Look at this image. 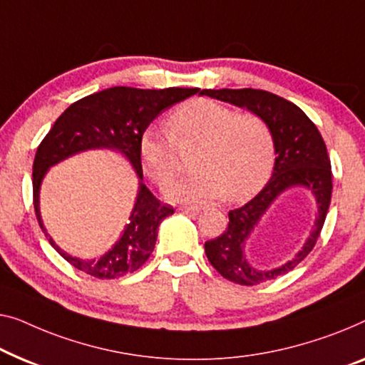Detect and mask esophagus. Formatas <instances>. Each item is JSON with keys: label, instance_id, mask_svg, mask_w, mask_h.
I'll return each mask as SVG.
<instances>
[{"label": "esophagus", "instance_id": "esophagus-1", "mask_svg": "<svg viewBox=\"0 0 365 365\" xmlns=\"http://www.w3.org/2000/svg\"><path fill=\"white\" fill-rule=\"evenodd\" d=\"M181 210L186 214H199L200 207H197V205H184V207H181Z\"/></svg>", "mask_w": 365, "mask_h": 365}]
</instances>
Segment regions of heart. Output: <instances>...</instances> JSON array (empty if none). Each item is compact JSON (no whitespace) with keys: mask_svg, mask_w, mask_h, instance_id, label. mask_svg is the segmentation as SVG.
Returning <instances> with one entry per match:
<instances>
[{"mask_svg":"<svg viewBox=\"0 0 365 365\" xmlns=\"http://www.w3.org/2000/svg\"><path fill=\"white\" fill-rule=\"evenodd\" d=\"M170 130L150 126L140 140L145 171L158 186L179 173L178 145L200 141L194 160L195 171L166 189L181 202H209L229 197L247 200L265 186L273 170L274 143L270 126L255 113L209 98H194L170 117Z\"/></svg>","mask_w":365,"mask_h":365,"instance_id":"obj_1","label":"heart"}]
</instances>
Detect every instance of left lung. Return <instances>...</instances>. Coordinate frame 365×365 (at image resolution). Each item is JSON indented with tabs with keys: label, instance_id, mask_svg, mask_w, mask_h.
Returning a JSON list of instances; mask_svg holds the SVG:
<instances>
[{
	"label": "left lung",
	"instance_id": "8db88e82",
	"mask_svg": "<svg viewBox=\"0 0 365 365\" xmlns=\"http://www.w3.org/2000/svg\"><path fill=\"white\" fill-rule=\"evenodd\" d=\"M200 95L234 103L262 117L272 130L277 155L267 186L245 205L230 210L229 225L224 234L204 244L210 265L224 278L245 287L260 284L292 272L314 248L331 204L332 173L323 136L303 110L272 92L258 88H205ZM293 185H304L315 194L319 202L315 229L294 259L282 267L262 271L246 260L245 247L251 230L272 200Z\"/></svg>",
	"mask_w": 365,
	"mask_h": 365
}]
</instances>
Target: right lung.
<instances>
[{"mask_svg": "<svg viewBox=\"0 0 365 365\" xmlns=\"http://www.w3.org/2000/svg\"><path fill=\"white\" fill-rule=\"evenodd\" d=\"M197 92L199 88L179 87L163 91H143L133 87L107 88L73 102L41 141L33 165V202L36 217L44 232L39 214V189L47 170L59 161L86 150L110 148L128 158L140 178L138 197L131 210L128 225L125 227L120 240L105 255L97 260L72 257L61 250L49 237V244L77 270L100 279H112L136 272L150 258L155 250L158 227L163 219L174 214V209L156 199L143 184L141 135L163 110Z\"/></svg>", "mask_w": 365, "mask_h": 365, "instance_id": "add662e5", "label": "right lung"}]
</instances>
